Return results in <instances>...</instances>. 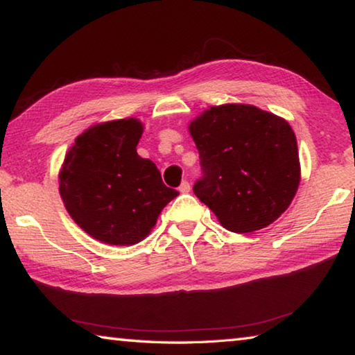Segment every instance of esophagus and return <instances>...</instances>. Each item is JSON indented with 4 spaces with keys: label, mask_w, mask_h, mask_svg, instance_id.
<instances>
[{
    "label": "esophagus",
    "mask_w": 355,
    "mask_h": 355,
    "mask_svg": "<svg viewBox=\"0 0 355 355\" xmlns=\"http://www.w3.org/2000/svg\"><path fill=\"white\" fill-rule=\"evenodd\" d=\"M178 191L182 192V194H188V192L191 191V184L184 180V182H182V184L178 186Z\"/></svg>",
    "instance_id": "1"
}]
</instances>
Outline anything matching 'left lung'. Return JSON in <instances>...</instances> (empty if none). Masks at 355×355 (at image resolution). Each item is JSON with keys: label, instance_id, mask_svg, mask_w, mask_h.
<instances>
[{"label": "left lung", "instance_id": "left-lung-1", "mask_svg": "<svg viewBox=\"0 0 355 355\" xmlns=\"http://www.w3.org/2000/svg\"><path fill=\"white\" fill-rule=\"evenodd\" d=\"M202 177L192 186L227 230H260L290 207L300 166L284 119L250 105L213 106L189 125Z\"/></svg>", "mask_w": 355, "mask_h": 355}]
</instances>
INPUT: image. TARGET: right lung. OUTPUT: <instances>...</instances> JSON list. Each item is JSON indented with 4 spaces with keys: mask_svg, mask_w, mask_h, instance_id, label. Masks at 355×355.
I'll return each mask as SVG.
<instances>
[{
    "mask_svg": "<svg viewBox=\"0 0 355 355\" xmlns=\"http://www.w3.org/2000/svg\"><path fill=\"white\" fill-rule=\"evenodd\" d=\"M142 123L106 122L84 131L65 156L59 192L78 225L92 238L131 245L146 238L158 214L178 191L167 188L159 171L136 152Z\"/></svg>",
    "mask_w": 355,
    "mask_h": 355,
    "instance_id": "obj_1",
    "label": "right lung"
}]
</instances>
